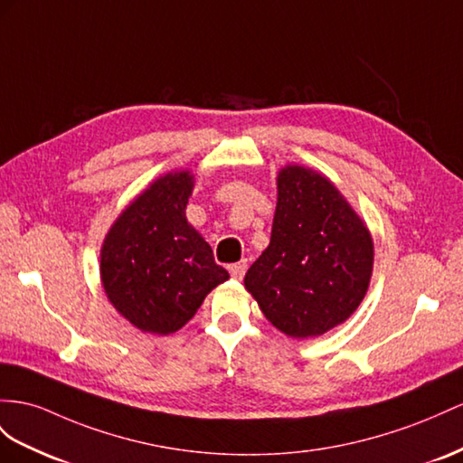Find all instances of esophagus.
Here are the masks:
<instances>
[{
	"label": "esophagus",
	"instance_id": "esophagus-1",
	"mask_svg": "<svg viewBox=\"0 0 463 463\" xmlns=\"http://www.w3.org/2000/svg\"><path fill=\"white\" fill-rule=\"evenodd\" d=\"M246 268H248V262H246V260H241V262L229 266V271H231V276L234 279H242L244 274H246Z\"/></svg>",
	"mask_w": 463,
	"mask_h": 463
}]
</instances>
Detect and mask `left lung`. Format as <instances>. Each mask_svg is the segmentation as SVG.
Here are the masks:
<instances>
[{"instance_id": "8db88e82", "label": "left lung", "mask_w": 463, "mask_h": 463, "mask_svg": "<svg viewBox=\"0 0 463 463\" xmlns=\"http://www.w3.org/2000/svg\"><path fill=\"white\" fill-rule=\"evenodd\" d=\"M373 269V241L335 184L305 165L278 174L269 246L244 288L291 338H313L358 309Z\"/></svg>"}]
</instances>
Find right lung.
Wrapping results in <instances>:
<instances>
[{
  "mask_svg": "<svg viewBox=\"0 0 463 463\" xmlns=\"http://www.w3.org/2000/svg\"><path fill=\"white\" fill-rule=\"evenodd\" d=\"M187 170L150 184L113 222L101 246V283L115 309L142 333L180 330L211 289L229 279L185 219Z\"/></svg>",
  "mask_w": 463,
  "mask_h": 463,
  "instance_id": "right-lung-1",
  "label": "right lung"
}]
</instances>
